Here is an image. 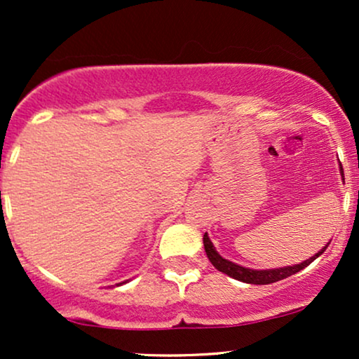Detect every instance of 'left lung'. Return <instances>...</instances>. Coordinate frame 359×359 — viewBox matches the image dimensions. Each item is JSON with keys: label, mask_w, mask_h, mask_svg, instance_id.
Wrapping results in <instances>:
<instances>
[{"label": "left lung", "mask_w": 359, "mask_h": 359, "mask_svg": "<svg viewBox=\"0 0 359 359\" xmlns=\"http://www.w3.org/2000/svg\"><path fill=\"white\" fill-rule=\"evenodd\" d=\"M339 170H341V177H343V182H344V172H343V167H341V163H339ZM203 241H204V250H205V255H208L209 262H211L217 270L222 271V273H226L228 277H231L234 280H240V282H245V283H255V285H269V283L278 282V280H283V278L290 277V275L297 273V271H300V270H304L307 265H311V263L314 262L317 257H320V255L325 251V248L329 246V243H331L329 241L323 250L317 251L314 257L307 258L306 262L297 263V265L282 266V269H270V270H255V269H246V266H241V265H238V263L222 258L221 255L216 251V248H214L212 241L209 240L208 233L204 234Z\"/></svg>", "instance_id": "8db88e82"}]
</instances>
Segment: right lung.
<instances>
[{"label":"right lung","instance_id":"add662e5","mask_svg":"<svg viewBox=\"0 0 359 359\" xmlns=\"http://www.w3.org/2000/svg\"><path fill=\"white\" fill-rule=\"evenodd\" d=\"M123 283H126V282H123ZM123 283H116V285L119 287V285H123Z\"/></svg>","mask_w":359,"mask_h":359}]
</instances>
